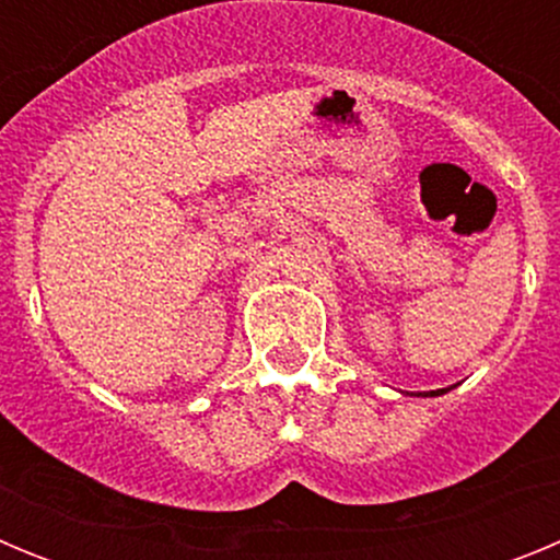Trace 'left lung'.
I'll return each mask as SVG.
<instances>
[{
  "label": "left lung",
  "mask_w": 560,
  "mask_h": 560,
  "mask_svg": "<svg viewBox=\"0 0 560 560\" xmlns=\"http://www.w3.org/2000/svg\"><path fill=\"white\" fill-rule=\"evenodd\" d=\"M452 389V387H448ZM448 389H432V393H423V395H443V393H448Z\"/></svg>",
  "instance_id": "obj_1"
}]
</instances>
